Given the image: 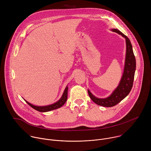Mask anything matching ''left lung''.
Instances as JSON below:
<instances>
[{
	"label": "left lung",
	"instance_id": "1",
	"mask_svg": "<svg viewBox=\"0 0 151 151\" xmlns=\"http://www.w3.org/2000/svg\"><path fill=\"white\" fill-rule=\"evenodd\" d=\"M112 30L122 35L126 40V57L124 73L121 80L112 94L106 99L97 98L88 90L91 99L97 104L104 107H112L116 105L130 93L133 87L136 66V58L130 39L118 29H114Z\"/></svg>",
	"mask_w": 151,
	"mask_h": 151
}]
</instances>
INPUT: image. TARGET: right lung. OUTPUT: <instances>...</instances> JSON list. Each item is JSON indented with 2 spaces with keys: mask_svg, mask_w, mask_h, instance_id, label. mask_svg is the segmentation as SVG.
I'll return each instance as SVG.
<instances>
[{
  "mask_svg": "<svg viewBox=\"0 0 151 151\" xmlns=\"http://www.w3.org/2000/svg\"><path fill=\"white\" fill-rule=\"evenodd\" d=\"M68 87H66L65 90H64L63 94L62 96V97H61V99L57 101L56 103L52 104H50L48 106H35L33 105L32 104H30V103H29L28 101H27L26 100H25L26 101V103L30 106H31L32 108H33L34 109L41 112H48L52 110H54L58 108H60V107H61L64 103H66V101H67L68 99Z\"/></svg>",
  "mask_w": 151,
  "mask_h": 151,
  "instance_id": "1",
  "label": "right lung"
}]
</instances>
